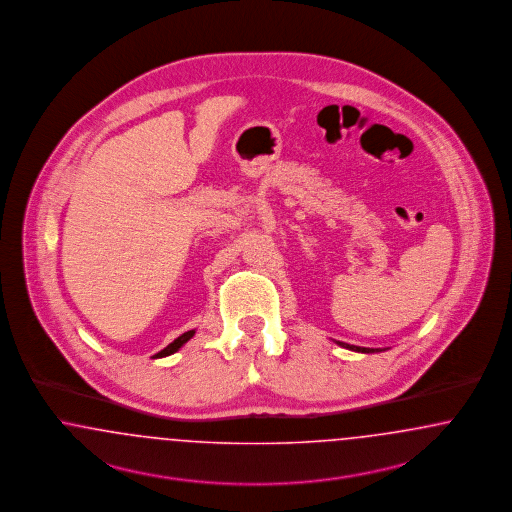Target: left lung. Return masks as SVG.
<instances>
[{
    "label": "left lung",
    "instance_id": "1",
    "mask_svg": "<svg viewBox=\"0 0 512 512\" xmlns=\"http://www.w3.org/2000/svg\"><path fill=\"white\" fill-rule=\"evenodd\" d=\"M338 346L346 348V350H352V352H361V354H375V352H382L380 348H361V346H352V344H346V342H336Z\"/></svg>",
    "mask_w": 512,
    "mask_h": 512
}]
</instances>
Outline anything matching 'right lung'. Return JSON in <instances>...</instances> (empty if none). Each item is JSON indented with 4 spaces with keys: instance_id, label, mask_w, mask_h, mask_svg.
I'll use <instances>...</instances> for the list:
<instances>
[{
    "instance_id": "right-lung-1",
    "label": "right lung",
    "mask_w": 512,
    "mask_h": 512,
    "mask_svg": "<svg viewBox=\"0 0 512 512\" xmlns=\"http://www.w3.org/2000/svg\"><path fill=\"white\" fill-rule=\"evenodd\" d=\"M195 336V331H187V333L181 334V336H178L172 344H168L164 350H160L158 354H156V357H166V356H172V354H176L178 352L179 348L187 342V340H191Z\"/></svg>"
}]
</instances>
